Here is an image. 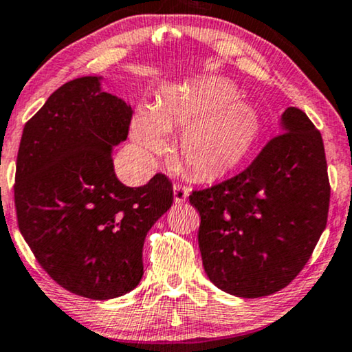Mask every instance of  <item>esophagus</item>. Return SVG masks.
Wrapping results in <instances>:
<instances>
[{
  "instance_id": "34e87169",
  "label": "esophagus",
  "mask_w": 352,
  "mask_h": 352,
  "mask_svg": "<svg viewBox=\"0 0 352 352\" xmlns=\"http://www.w3.org/2000/svg\"><path fill=\"white\" fill-rule=\"evenodd\" d=\"M188 198V188L182 184H173V199L175 203H185Z\"/></svg>"
}]
</instances>
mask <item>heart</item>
I'll list each match as a JSON object with an SVG mask.
<instances>
[{"instance_id": "obj_1", "label": "heart", "mask_w": 352, "mask_h": 352, "mask_svg": "<svg viewBox=\"0 0 352 352\" xmlns=\"http://www.w3.org/2000/svg\"><path fill=\"white\" fill-rule=\"evenodd\" d=\"M179 161L198 179L224 175L245 157L260 133L256 110L237 99L226 79H203L167 91L154 109L143 105L131 138L148 155L167 148V131L180 130Z\"/></svg>"}]
</instances>
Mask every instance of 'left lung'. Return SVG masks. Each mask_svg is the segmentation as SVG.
I'll list each match as a JSON object with an SVG mask.
<instances>
[{
    "instance_id": "1",
    "label": "left lung",
    "mask_w": 352,
    "mask_h": 352,
    "mask_svg": "<svg viewBox=\"0 0 352 352\" xmlns=\"http://www.w3.org/2000/svg\"><path fill=\"white\" fill-rule=\"evenodd\" d=\"M245 170L195 190L198 243L209 281L237 297L286 287L304 268L327 228L330 182L323 140L296 107Z\"/></svg>"
}]
</instances>
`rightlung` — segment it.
Masks as SVG:
<instances>
[{"instance_id":"1","label":"right lung","mask_w":352,"mask_h":352,"mask_svg":"<svg viewBox=\"0 0 352 352\" xmlns=\"http://www.w3.org/2000/svg\"><path fill=\"white\" fill-rule=\"evenodd\" d=\"M133 110L84 76L56 89L25 123L16 162L17 226L43 270L66 291L107 300L143 278V245L173 203L155 173L138 188L113 170Z\"/></svg>"}]
</instances>
